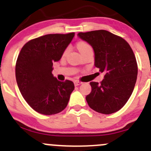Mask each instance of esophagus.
I'll return each mask as SVG.
<instances>
[{
    "label": "esophagus",
    "mask_w": 151,
    "mask_h": 151,
    "mask_svg": "<svg viewBox=\"0 0 151 151\" xmlns=\"http://www.w3.org/2000/svg\"><path fill=\"white\" fill-rule=\"evenodd\" d=\"M74 85H75V86H78V85H81L83 83H82V82H80V81H74Z\"/></svg>",
    "instance_id": "esophagus-1"
}]
</instances>
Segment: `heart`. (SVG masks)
<instances>
[{
	"instance_id": "obj_1",
	"label": "heart",
	"mask_w": 151,
	"mask_h": 151,
	"mask_svg": "<svg viewBox=\"0 0 151 151\" xmlns=\"http://www.w3.org/2000/svg\"><path fill=\"white\" fill-rule=\"evenodd\" d=\"M77 48H78V50H80V52L82 53L85 52V51H87V50H92V48H91V47L88 44L85 43V42H79L78 44H77ZM68 48L66 49V50H65L64 52H63V55H65L66 54L67 52H68Z\"/></svg>"
}]
</instances>
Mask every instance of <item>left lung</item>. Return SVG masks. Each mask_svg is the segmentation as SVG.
Here are the masks:
<instances>
[{
    "instance_id": "8db88e82",
    "label": "left lung",
    "mask_w": 151,
    "mask_h": 151,
    "mask_svg": "<svg viewBox=\"0 0 151 151\" xmlns=\"http://www.w3.org/2000/svg\"><path fill=\"white\" fill-rule=\"evenodd\" d=\"M77 36L93 47L94 65L104 73L100 84L90 83L92 91L86 96L90 107L109 115L120 110L130 98L137 77V63L130 45L107 30L79 33Z\"/></svg>"
}]
</instances>
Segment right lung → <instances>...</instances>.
<instances>
[{
    "instance_id": "obj_1",
    "label": "right lung",
    "mask_w": 151,
    "mask_h": 151,
    "mask_svg": "<svg viewBox=\"0 0 151 151\" xmlns=\"http://www.w3.org/2000/svg\"><path fill=\"white\" fill-rule=\"evenodd\" d=\"M74 33L47 34L32 39L21 50L15 66L17 83L35 111L51 115L63 111L74 89L73 82L53 77L52 65L61 58Z\"/></svg>"
}]
</instances>
